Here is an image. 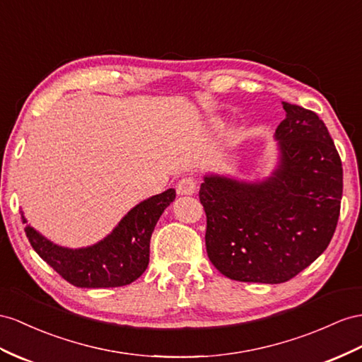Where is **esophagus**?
I'll return each mask as SVG.
<instances>
[{
	"instance_id": "34e87169",
	"label": "esophagus",
	"mask_w": 362,
	"mask_h": 362,
	"mask_svg": "<svg viewBox=\"0 0 362 362\" xmlns=\"http://www.w3.org/2000/svg\"><path fill=\"white\" fill-rule=\"evenodd\" d=\"M177 192L180 196H192L196 192V180L192 177H185L177 183Z\"/></svg>"
}]
</instances>
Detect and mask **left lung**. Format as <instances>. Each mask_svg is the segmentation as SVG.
<instances>
[{
	"mask_svg": "<svg viewBox=\"0 0 362 362\" xmlns=\"http://www.w3.org/2000/svg\"><path fill=\"white\" fill-rule=\"evenodd\" d=\"M283 108L271 175L246 182L212 173L200 187L206 252L230 280H291L326 251L337 229L342 166L335 144L317 113L289 102Z\"/></svg>",
	"mask_w": 362,
	"mask_h": 362,
	"instance_id": "1",
	"label": "left lung"
}]
</instances>
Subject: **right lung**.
<instances>
[{
	"instance_id": "1",
	"label": "right lung",
	"mask_w": 362,
	"mask_h": 362,
	"mask_svg": "<svg viewBox=\"0 0 362 362\" xmlns=\"http://www.w3.org/2000/svg\"><path fill=\"white\" fill-rule=\"evenodd\" d=\"M175 199V189L146 199L129 209L111 233L87 247H64L50 242L33 226L25 235L42 260L76 287H119L141 276L150 262V240L157 220ZM23 223H27L21 211Z\"/></svg>"
}]
</instances>
